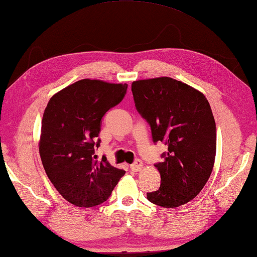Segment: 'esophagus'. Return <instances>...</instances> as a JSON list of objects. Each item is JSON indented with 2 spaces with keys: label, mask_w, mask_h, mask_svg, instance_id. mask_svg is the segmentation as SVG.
<instances>
[{
  "label": "esophagus",
  "mask_w": 257,
  "mask_h": 257,
  "mask_svg": "<svg viewBox=\"0 0 257 257\" xmlns=\"http://www.w3.org/2000/svg\"><path fill=\"white\" fill-rule=\"evenodd\" d=\"M130 168H131V170H133V172H142V169L144 168L143 162H142L141 159H136V161L132 165H131Z\"/></svg>",
  "instance_id": "esophagus-1"
}]
</instances>
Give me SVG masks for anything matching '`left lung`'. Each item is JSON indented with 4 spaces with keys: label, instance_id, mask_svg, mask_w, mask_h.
Returning <instances> with one entry per match:
<instances>
[{
    "label": "left lung",
    "instance_id": "8db88e82",
    "mask_svg": "<svg viewBox=\"0 0 257 257\" xmlns=\"http://www.w3.org/2000/svg\"><path fill=\"white\" fill-rule=\"evenodd\" d=\"M132 92L154 143L168 146L155 165L161 187L147 199L164 208L180 207L202 190L213 169L216 130L209 102L200 91L169 77L134 81Z\"/></svg>",
    "mask_w": 257,
    "mask_h": 257
}]
</instances>
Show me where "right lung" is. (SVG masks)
I'll use <instances>...</instances> for the list:
<instances>
[{
  "label": "right lung",
  "mask_w": 257,
  "mask_h": 257,
  "mask_svg": "<svg viewBox=\"0 0 257 257\" xmlns=\"http://www.w3.org/2000/svg\"><path fill=\"white\" fill-rule=\"evenodd\" d=\"M126 90V83L82 79L54 94L45 109L39 140L43 166L57 191L77 207L104 202L125 174L105 156L96 161L94 151L102 117Z\"/></svg>",
  "instance_id": "1"
}]
</instances>
